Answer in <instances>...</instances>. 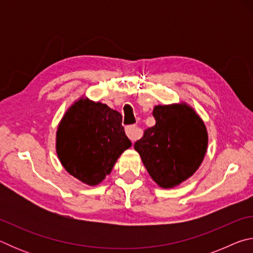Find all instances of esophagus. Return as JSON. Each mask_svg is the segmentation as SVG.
<instances>
[{"label": "esophagus", "mask_w": 253, "mask_h": 253, "mask_svg": "<svg viewBox=\"0 0 253 253\" xmlns=\"http://www.w3.org/2000/svg\"><path fill=\"white\" fill-rule=\"evenodd\" d=\"M125 130H126L127 136L129 137V139H131L132 142H134V140H136L139 137V129L135 125L127 126L125 128Z\"/></svg>", "instance_id": "1"}]
</instances>
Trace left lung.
I'll return each mask as SVG.
<instances>
[{
	"instance_id": "1",
	"label": "left lung",
	"mask_w": 253,
	"mask_h": 253,
	"mask_svg": "<svg viewBox=\"0 0 253 253\" xmlns=\"http://www.w3.org/2000/svg\"><path fill=\"white\" fill-rule=\"evenodd\" d=\"M156 124L134 145L153 181L172 188L191 177L207 154L208 130L186 102L154 107Z\"/></svg>"
}]
</instances>
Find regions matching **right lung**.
I'll use <instances>...</instances> for the list:
<instances>
[{
	"instance_id": "obj_1",
	"label": "right lung",
	"mask_w": 253,
	"mask_h": 253,
	"mask_svg": "<svg viewBox=\"0 0 253 253\" xmlns=\"http://www.w3.org/2000/svg\"><path fill=\"white\" fill-rule=\"evenodd\" d=\"M130 146L122 126V115L87 97L79 98L68 108L55 135L61 165L89 186L104 181L118 157Z\"/></svg>"
}]
</instances>
